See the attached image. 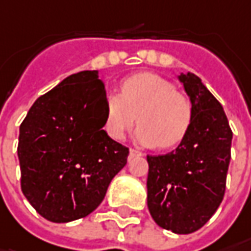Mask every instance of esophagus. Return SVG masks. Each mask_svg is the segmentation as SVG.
Wrapping results in <instances>:
<instances>
[{
  "label": "esophagus",
  "mask_w": 251,
  "mask_h": 251,
  "mask_svg": "<svg viewBox=\"0 0 251 251\" xmlns=\"http://www.w3.org/2000/svg\"><path fill=\"white\" fill-rule=\"evenodd\" d=\"M129 154H130V157H140V156H143V153H142V151H139V150H136V149H130Z\"/></svg>",
  "instance_id": "34e87169"
}]
</instances>
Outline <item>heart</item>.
I'll use <instances>...</instances> for the list:
<instances>
[{"label":"heart","instance_id":"heart-1","mask_svg":"<svg viewBox=\"0 0 251 251\" xmlns=\"http://www.w3.org/2000/svg\"><path fill=\"white\" fill-rule=\"evenodd\" d=\"M194 108L174 84L154 73H137L121 82V94L105 98L104 127L108 136L124 139L136 122L137 140L146 146L171 149L190 132Z\"/></svg>","mask_w":251,"mask_h":251}]
</instances>
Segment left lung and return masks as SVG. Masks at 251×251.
Segmentation results:
<instances>
[{
	"instance_id": "obj_1",
	"label": "left lung",
	"mask_w": 251,
	"mask_h": 251,
	"mask_svg": "<svg viewBox=\"0 0 251 251\" xmlns=\"http://www.w3.org/2000/svg\"><path fill=\"white\" fill-rule=\"evenodd\" d=\"M180 81L194 108L192 125L176 150L147 156V206L160 227L188 234L224 200L233 133L221 102L195 74L181 73Z\"/></svg>"
}]
</instances>
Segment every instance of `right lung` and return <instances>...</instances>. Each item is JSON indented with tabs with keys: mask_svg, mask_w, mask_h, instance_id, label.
<instances>
[{
	"mask_svg": "<svg viewBox=\"0 0 251 251\" xmlns=\"http://www.w3.org/2000/svg\"><path fill=\"white\" fill-rule=\"evenodd\" d=\"M105 98L97 71H81L39 97L21 124V188L50 222L90 215L127 163L129 149L102 129Z\"/></svg>",
	"mask_w": 251,
	"mask_h": 251,
	"instance_id": "right-lung-1",
	"label": "right lung"
}]
</instances>
